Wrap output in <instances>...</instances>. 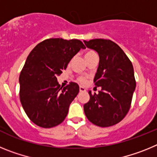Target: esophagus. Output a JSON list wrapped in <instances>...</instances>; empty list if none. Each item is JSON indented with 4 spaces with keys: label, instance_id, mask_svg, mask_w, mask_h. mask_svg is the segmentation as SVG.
Segmentation results:
<instances>
[{
    "label": "esophagus",
    "instance_id": "34e87169",
    "mask_svg": "<svg viewBox=\"0 0 157 157\" xmlns=\"http://www.w3.org/2000/svg\"><path fill=\"white\" fill-rule=\"evenodd\" d=\"M79 91H80V92H85L86 89L84 88V87H82V86H80L79 87Z\"/></svg>",
    "mask_w": 157,
    "mask_h": 157
}]
</instances>
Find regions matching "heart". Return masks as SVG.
<instances>
[{"mask_svg": "<svg viewBox=\"0 0 157 157\" xmlns=\"http://www.w3.org/2000/svg\"><path fill=\"white\" fill-rule=\"evenodd\" d=\"M93 54H95V52H94V51H92V50L87 51L85 54V57H88V56H91V55H93ZM78 82L81 83H84L86 82V78L84 77H82V76H81V77L78 78Z\"/></svg>", "mask_w": 157, "mask_h": 157, "instance_id": "obj_1", "label": "heart"}]
</instances>
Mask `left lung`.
Here are the masks:
<instances>
[{
    "mask_svg": "<svg viewBox=\"0 0 157 157\" xmlns=\"http://www.w3.org/2000/svg\"><path fill=\"white\" fill-rule=\"evenodd\" d=\"M86 46L98 52L99 65L94 77L98 94L89 91L90 101L84 112L90 121L101 127L120 123L127 114L136 87L131 61L117 44L111 40L84 41Z\"/></svg>",
    "mask_w": 157,
    "mask_h": 157,
    "instance_id": "1",
    "label": "left lung"
}]
</instances>
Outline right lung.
Listing matches in <instances>:
<instances>
[{
	"mask_svg": "<svg viewBox=\"0 0 157 157\" xmlns=\"http://www.w3.org/2000/svg\"><path fill=\"white\" fill-rule=\"evenodd\" d=\"M85 48L79 40L49 38L30 52L19 75V98L26 114L36 125L51 128L64 120L79 86L71 82L63 88L56 77Z\"/></svg>",
	"mask_w": 157,
	"mask_h": 157,
	"instance_id": "1",
	"label": "right lung"
}]
</instances>
